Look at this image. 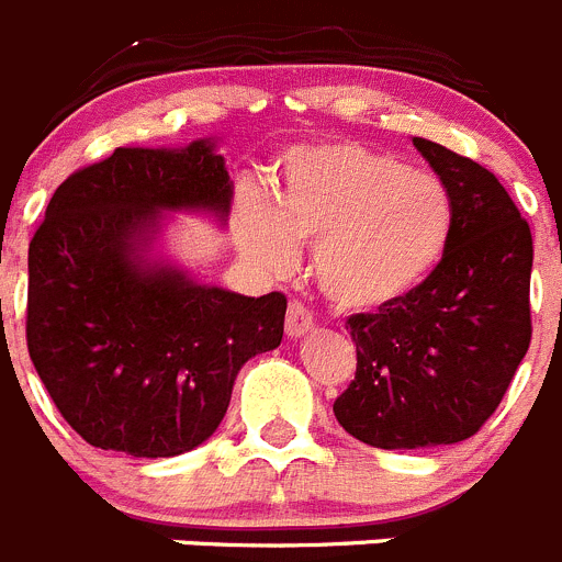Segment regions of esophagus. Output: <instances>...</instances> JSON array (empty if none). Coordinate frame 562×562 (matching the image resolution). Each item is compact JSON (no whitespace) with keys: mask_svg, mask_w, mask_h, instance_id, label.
Masks as SVG:
<instances>
[{"mask_svg":"<svg viewBox=\"0 0 562 562\" xmlns=\"http://www.w3.org/2000/svg\"><path fill=\"white\" fill-rule=\"evenodd\" d=\"M312 329H315V317H312V312L306 310L301 301H292V304L286 306V335L304 337L306 331Z\"/></svg>","mask_w":562,"mask_h":562,"instance_id":"1","label":"esophagus"}]
</instances>
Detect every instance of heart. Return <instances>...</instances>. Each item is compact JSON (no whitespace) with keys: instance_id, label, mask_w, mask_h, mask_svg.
Instances as JSON below:
<instances>
[{"instance_id":"b5f03b06","label":"heart","mask_w":562,"mask_h":562,"mask_svg":"<svg viewBox=\"0 0 562 562\" xmlns=\"http://www.w3.org/2000/svg\"><path fill=\"white\" fill-rule=\"evenodd\" d=\"M453 196L430 171L349 140L290 148L272 205L241 220V247L265 270H286L310 241L317 284L342 310L389 306L436 270L453 236Z\"/></svg>"}]
</instances>
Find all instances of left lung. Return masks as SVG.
Here are the masks:
<instances>
[{"mask_svg": "<svg viewBox=\"0 0 562 562\" xmlns=\"http://www.w3.org/2000/svg\"><path fill=\"white\" fill-rule=\"evenodd\" d=\"M453 196L445 258L414 292L346 321L357 371L335 400L346 434L382 450L456 445L504 400L529 340L532 231L498 177L425 137Z\"/></svg>", "mask_w": 562, "mask_h": 562, "instance_id": "obj_1", "label": "left lung"}]
</instances>
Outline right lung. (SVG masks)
Returning <instances> with one entry per match:
<instances>
[{"instance_id": "1", "label": "right lung", "mask_w": 562, "mask_h": 562, "mask_svg": "<svg viewBox=\"0 0 562 562\" xmlns=\"http://www.w3.org/2000/svg\"><path fill=\"white\" fill-rule=\"evenodd\" d=\"M231 196L211 140L114 148L53 193L27 252V351L92 448L134 459L200 448L241 366L284 337L281 292L238 295L148 256L162 211L225 222Z\"/></svg>"}]
</instances>
